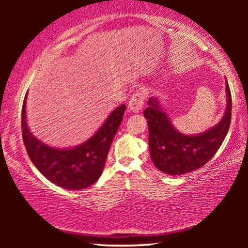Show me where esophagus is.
I'll use <instances>...</instances> for the list:
<instances>
[{
    "label": "esophagus",
    "mask_w": 248,
    "mask_h": 248,
    "mask_svg": "<svg viewBox=\"0 0 248 248\" xmlns=\"http://www.w3.org/2000/svg\"><path fill=\"white\" fill-rule=\"evenodd\" d=\"M146 97H148V92L145 89H139L136 93H133L131 98L129 100L128 107L132 112H138L143 107Z\"/></svg>",
    "instance_id": "esophagus-1"
}]
</instances>
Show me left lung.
Here are the masks:
<instances>
[{"label": "left lung", "mask_w": 248, "mask_h": 248, "mask_svg": "<svg viewBox=\"0 0 248 248\" xmlns=\"http://www.w3.org/2000/svg\"><path fill=\"white\" fill-rule=\"evenodd\" d=\"M228 106L223 118L215 127L198 136L176 131L156 98L149 99L143 115L149 124V146L154 165L163 173L182 175L202 167L220 149L228 134L232 116V97L226 81Z\"/></svg>", "instance_id": "left-lung-1"}]
</instances>
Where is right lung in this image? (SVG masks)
Segmentation results:
<instances>
[{
  "mask_svg": "<svg viewBox=\"0 0 248 248\" xmlns=\"http://www.w3.org/2000/svg\"><path fill=\"white\" fill-rule=\"evenodd\" d=\"M26 96L22 108L23 141L28 156L37 170L50 182L66 189L79 190L97 182L112 140L123 121L125 105L116 108L98 131L85 143L74 149L58 150L37 140L28 130Z\"/></svg>",
  "mask_w": 248,
  "mask_h": 248,
  "instance_id": "add662e5",
  "label": "right lung"
}]
</instances>
